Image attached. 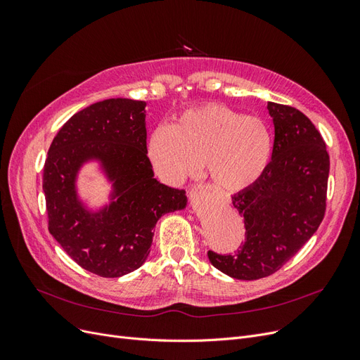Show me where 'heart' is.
Here are the masks:
<instances>
[{
	"label": "heart",
	"mask_w": 360,
	"mask_h": 360,
	"mask_svg": "<svg viewBox=\"0 0 360 360\" xmlns=\"http://www.w3.org/2000/svg\"><path fill=\"white\" fill-rule=\"evenodd\" d=\"M271 155L274 135L266 122L219 103L189 108L174 126L155 127L147 141V156L165 181L181 183L202 160L212 183L228 192L258 181Z\"/></svg>",
	"instance_id": "heart-1"
}]
</instances>
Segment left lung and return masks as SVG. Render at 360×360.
<instances>
[{
    "label": "left lung",
    "instance_id": "obj_1",
    "mask_svg": "<svg viewBox=\"0 0 360 360\" xmlns=\"http://www.w3.org/2000/svg\"><path fill=\"white\" fill-rule=\"evenodd\" d=\"M267 110L275 126L270 165L233 197L245 243L234 255L207 254L217 270L242 281L279 270L319 230L326 210L330 162L320 132L296 108L267 102Z\"/></svg>",
    "mask_w": 360,
    "mask_h": 360
}]
</instances>
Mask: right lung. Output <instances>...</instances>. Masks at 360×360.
<instances>
[{"label": "right lung", "mask_w": 360, "mask_h": 360, "mask_svg": "<svg viewBox=\"0 0 360 360\" xmlns=\"http://www.w3.org/2000/svg\"><path fill=\"white\" fill-rule=\"evenodd\" d=\"M146 106L117 97L84 108L58 130L43 168L49 233L75 263L103 278L143 266L158 221L188 205L186 192L155 179ZM89 162H97L112 184L108 201L96 210L77 192Z\"/></svg>", "instance_id": "1"}]
</instances>
